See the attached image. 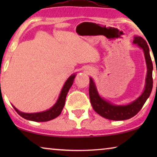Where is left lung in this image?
<instances>
[{"label": "left lung", "instance_id": "1", "mask_svg": "<svg viewBox=\"0 0 157 157\" xmlns=\"http://www.w3.org/2000/svg\"><path fill=\"white\" fill-rule=\"evenodd\" d=\"M133 43L136 44L143 50L147 66V74L146 78L144 91L138 98H136L131 104L124 106H118L111 104L108 101L104 100L101 97L96 89L95 83L94 82L93 79L90 78L89 97L92 107L96 113L107 119L121 121V120L131 119L141 110L146 101L151 94L153 87V78H152L153 64L150 56L149 46L146 40L140 36H134Z\"/></svg>", "mask_w": 157, "mask_h": 157}]
</instances>
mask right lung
Wrapping results in <instances>:
<instances>
[{
  "mask_svg": "<svg viewBox=\"0 0 157 157\" xmlns=\"http://www.w3.org/2000/svg\"><path fill=\"white\" fill-rule=\"evenodd\" d=\"M76 77V74H72L67 80H66V83H64L63 89H62L61 94H60L59 97L58 98L57 101L53 106L50 108L48 110L43 111V112H38V113H23L21 111H18L16 107L13 106L16 112L18 113L21 117H22L24 119L27 120H30V121H38V122H44V121H48L50 120H52L61 114L62 110H63L64 105H65L66 102V98L67 96V94L68 91H69L71 86L73 83H74V80Z\"/></svg>",
  "mask_w": 157,
  "mask_h": 157,
  "instance_id": "right-lung-1",
  "label": "right lung"
}]
</instances>
